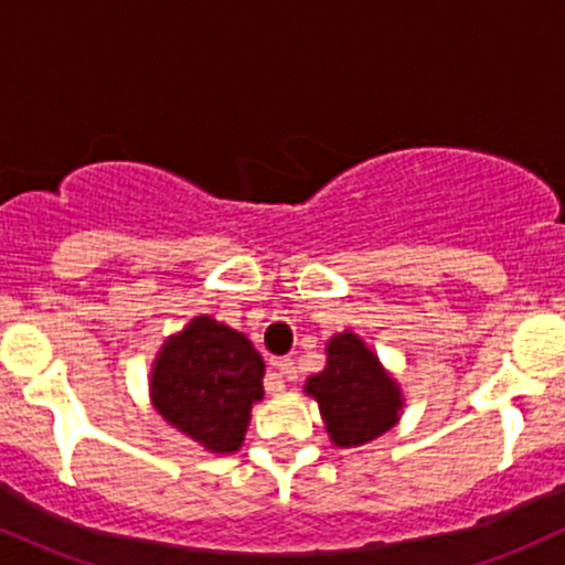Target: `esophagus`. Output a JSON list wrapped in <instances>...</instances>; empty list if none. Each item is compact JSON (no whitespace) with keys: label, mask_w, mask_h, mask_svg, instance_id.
I'll return each mask as SVG.
<instances>
[{"label":"esophagus","mask_w":565,"mask_h":565,"mask_svg":"<svg viewBox=\"0 0 565 565\" xmlns=\"http://www.w3.org/2000/svg\"><path fill=\"white\" fill-rule=\"evenodd\" d=\"M274 366L278 369V374H281V377L297 380V366H295V361H291V359H278Z\"/></svg>","instance_id":"esophagus-1"}]
</instances>
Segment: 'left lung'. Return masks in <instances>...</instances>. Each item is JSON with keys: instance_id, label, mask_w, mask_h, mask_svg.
<instances>
[{"instance_id": "8db88e82", "label": "left lung", "mask_w": 565, "mask_h": 565, "mask_svg": "<svg viewBox=\"0 0 565 565\" xmlns=\"http://www.w3.org/2000/svg\"><path fill=\"white\" fill-rule=\"evenodd\" d=\"M302 391L319 404L323 427L337 449H355L380 438L398 423L404 408L398 382L350 329L329 337L327 366L310 374Z\"/></svg>"}]
</instances>
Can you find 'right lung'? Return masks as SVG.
I'll return each instance as SVG.
<instances>
[{
  "label": "right lung",
  "instance_id": "add662e5",
  "mask_svg": "<svg viewBox=\"0 0 565 565\" xmlns=\"http://www.w3.org/2000/svg\"><path fill=\"white\" fill-rule=\"evenodd\" d=\"M263 377L265 361L246 334L196 316L159 348L148 393L174 430L210 454H233L265 395Z\"/></svg>",
  "mask_w": 565,
  "mask_h": 565
}]
</instances>
